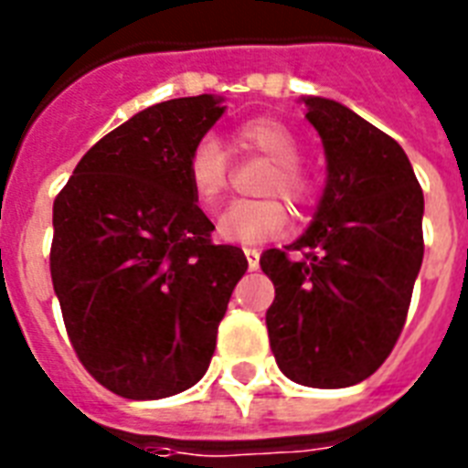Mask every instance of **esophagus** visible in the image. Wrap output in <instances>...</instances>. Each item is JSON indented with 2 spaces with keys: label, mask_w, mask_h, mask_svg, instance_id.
<instances>
[{
  "label": "esophagus",
  "mask_w": 468,
  "mask_h": 468,
  "mask_svg": "<svg viewBox=\"0 0 468 468\" xmlns=\"http://www.w3.org/2000/svg\"><path fill=\"white\" fill-rule=\"evenodd\" d=\"M245 257H248V267H250V270L255 271L257 267H260V250L245 248Z\"/></svg>",
  "instance_id": "1"
}]
</instances>
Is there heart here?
<instances>
[{"mask_svg":"<svg viewBox=\"0 0 468 468\" xmlns=\"http://www.w3.org/2000/svg\"><path fill=\"white\" fill-rule=\"evenodd\" d=\"M235 143L242 150L260 153L271 160V172L264 179L267 197H284L296 208H306L315 198V176L301 162V143L284 121L255 116L235 128ZM230 155L213 135L194 143L186 157V179L194 198L204 208L218 204L230 182ZM289 228V211L279 198L238 201L218 218V235L230 242H262L277 238Z\"/></svg>","mask_w":468,"mask_h":468,"instance_id":"b5f03b06","label":"heart"}]
</instances>
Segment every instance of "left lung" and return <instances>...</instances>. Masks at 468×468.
Wrapping results in <instances>:
<instances>
[{"label": "left lung", "mask_w": 468, "mask_h": 468, "mask_svg": "<svg viewBox=\"0 0 468 468\" xmlns=\"http://www.w3.org/2000/svg\"><path fill=\"white\" fill-rule=\"evenodd\" d=\"M306 106L327 184L306 235L260 257L274 284L267 330L292 381L345 388L386 362L406 325L425 252V198L391 135L333 99L308 97Z\"/></svg>", "instance_id": "1"}]
</instances>
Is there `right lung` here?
<instances>
[{"label": "right lung", "instance_id": "1", "mask_svg": "<svg viewBox=\"0 0 468 468\" xmlns=\"http://www.w3.org/2000/svg\"><path fill=\"white\" fill-rule=\"evenodd\" d=\"M211 94L135 113L80 160L53 204L50 277L77 359L116 396L167 399L204 377L248 260L211 240L186 157Z\"/></svg>", "mask_w": 468, "mask_h": 468}]
</instances>
